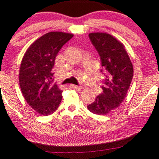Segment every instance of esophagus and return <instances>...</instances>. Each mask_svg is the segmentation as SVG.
<instances>
[{
	"label": "esophagus",
	"mask_w": 159,
	"mask_h": 159,
	"mask_svg": "<svg viewBox=\"0 0 159 159\" xmlns=\"http://www.w3.org/2000/svg\"><path fill=\"white\" fill-rule=\"evenodd\" d=\"M71 86L73 88L77 90H82L83 89V87L82 86H79V85H75V84H71Z\"/></svg>",
	"instance_id": "obj_1"
}]
</instances>
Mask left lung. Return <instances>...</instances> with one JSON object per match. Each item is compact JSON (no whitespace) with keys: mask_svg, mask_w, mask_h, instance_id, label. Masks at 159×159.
<instances>
[{"mask_svg":"<svg viewBox=\"0 0 159 159\" xmlns=\"http://www.w3.org/2000/svg\"><path fill=\"white\" fill-rule=\"evenodd\" d=\"M100 56L105 75L102 92L88 109L98 115H105L121 104L129 88L133 76V67L124 46L111 35L92 33L88 35Z\"/></svg>","mask_w":159,"mask_h":159,"instance_id":"8db88e82","label":"left lung"}]
</instances>
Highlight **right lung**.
Here are the masks:
<instances>
[{
  "instance_id": "add662e5",
  "label": "right lung",
  "mask_w": 159,
  "mask_h": 159,
  "mask_svg": "<svg viewBox=\"0 0 159 159\" xmlns=\"http://www.w3.org/2000/svg\"><path fill=\"white\" fill-rule=\"evenodd\" d=\"M72 34L51 32L34 42L23 56L19 81L25 100L39 114L48 116L58 109L62 91L54 82L52 68L59 50Z\"/></svg>"
}]
</instances>
